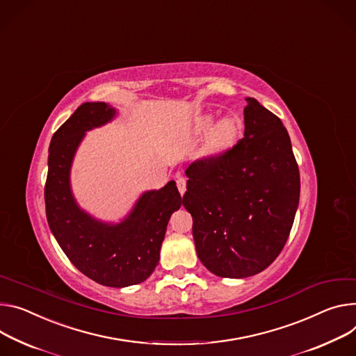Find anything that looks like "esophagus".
I'll return each mask as SVG.
<instances>
[{
    "instance_id": "1",
    "label": "esophagus",
    "mask_w": 356,
    "mask_h": 356,
    "mask_svg": "<svg viewBox=\"0 0 356 356\" xmlns=\"http://www.w3.org/2000/svg\"><path fill=\"white\" fill-rule=\"evenodd\" d=\"M176 183H177V188H179V191H180V195L183 196L184 191H186V179H184V177H179V179L176 180Z\"/></svg>"
}]
</instances>
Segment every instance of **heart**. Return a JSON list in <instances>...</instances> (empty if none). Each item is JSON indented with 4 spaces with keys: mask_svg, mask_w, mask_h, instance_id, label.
<instances>
[{
    "mask_svg": "<svg viewBox=\"0 0 356 356\" xmlns=\"http://www.w3.org/2000/svg\"><path fill=\"white\" fill-rule=\"evenodd\" d=\"M214 119L213 118H209L206 120V124L207 127H210L213 124ZM236 134H237V124L233 119L230 118H224L221 119L216 127L213 129V134H211V147L214 150H222L225 147H229L234 138H236Z\"/></svg>",
    "mask_w": 356,
    "mask_h": 356,
    "instance_id": "1",
    "label": "heart"
}]
</instances>
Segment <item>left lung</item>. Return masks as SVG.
<instances>
[{"label": "left lung", "instance_id": "8db88e82", "mask_svg": "<svg viewBox=\"0 0 356 356\" xmlns=\"http://www.w3.org/2000/svg\"><path fill=\"white\" fill-rule=\"evenodd\" d=\"M244 139L191 163L183 206L193 238L214 275L245 278L266 270L284 248L300 203V172L280 118L247 98Z\"/></svg>", "mask_w": 356, "mask_h": 356}]
</instances>
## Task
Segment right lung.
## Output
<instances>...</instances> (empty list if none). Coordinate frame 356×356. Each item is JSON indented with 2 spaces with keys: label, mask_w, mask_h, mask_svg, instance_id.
<instances>
[{
  "label": "right lung",
  "mask_w": 356,
  "mask_h": 356,
  "mask_svg": "<svg viewBox=\"0 0 356 356\" xmlns=\"http://www.w3.org/2000/svg\"><path fill=\"white\" fill-rule=\"evenodd\" d=\"M118 111L105 102L82 104L54 134L49 145L45 209L49 229L71 263L98 284L115 288L140 284L160 260L170 216L183 199L176 181L139 196L118 222L93 217L76 202L71 169L86 132L112 122Z\"/></svg>",
  "instance_id": "obj_1"
}]
</instances>
